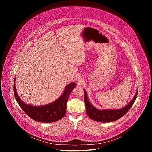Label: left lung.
I'll return each instance as SVG.
<instances>
[{
  "label": "left lung",
  "instance_id": "1",
  "mask_svg": "<svg viewBox=\"0 0 152 152\" xmlns=\"http://www.w3.org/2000/svg\"><path fill=\"white\" fill-rule=\"evenodd\" d=\"M137 94L138 90L137 91L135 95L132 100L126 106L123 108H121V109L100 110L97 109V108H96L91 104L88 99L87 94H86V91L84 90V102L86 107V113L90 118L96 121L107 123L116 121L124 115L127 113V111L131 109L137 99Z\"/></svg>",
  "mask_w": 152,
  "mask_h": 152
}]
</instances>
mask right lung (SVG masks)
<instances>
[{
    "label": "right lung",
    "instance_id": "1",
    "mask_svg": "<svg viewBox=\"0 0 152 152\" xmlns=\"http://www.w3.org/2000/svg\"><path fill=\"white\" fill-rule=\"evenodd\" d=\"M76 83L72 82L67 85L62 94L55 102L41 106H35L26 104L18 97L15 89V79L14 82V94L15 98L23 111L32 119L42 123H52L61 120L66 113L67 102Z\"/></svg>",
    "mask_w": 152,
    "mask_h": 152
}]
</instances>
